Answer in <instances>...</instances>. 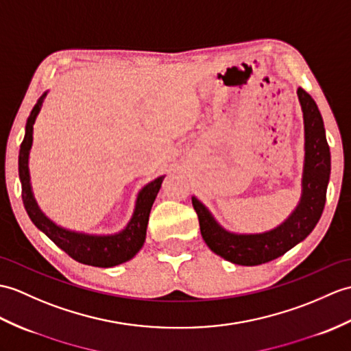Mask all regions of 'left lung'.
Here are the masks:
<instances>
[{
    "mask_svg": "<svg viewBox=\"0 0 351 351\" xmlns=\"http://www.w3.org/2000/svg\"><path fill=\"white\" fill-rule=\"evenodd\" d=\"M298 99L305 136L302 191L298 206L280 226L263 233H233L226 230L195 195L191 197L203 241L217 256L234 265L256 266L286 254L314 230L322 217L330 176V151L322 113L313 97L298 88Z\"/></svg>",
    "mask_w": 351,
    "mask_h": 351,
    "instance_id": "left-lung-1",
    "label": "left lung"
}]
</instances>
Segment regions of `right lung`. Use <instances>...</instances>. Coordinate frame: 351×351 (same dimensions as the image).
Returning <instances> with one entry per match:
<instances>
[{
  "instance_id": "1",
  "label": "right lung",
  "mask_w": 351,
  "mask_h": 351,
  "mask_svg": "<svg viewBox=\"0 0 351 351\" xmlns=\"http://www.w3.org/2000/svg\"><path fill=\"white\" fill-rule=\"evenodd\" d=\"M47 91L40 97L38 101L32 108L25 125V137L21 143L19 149V179L22 184V200L27 214L34 223L38 230H42L49 239L55 242L62 251L75 258L76 262L97 266V267H112L132 260L141 248L143 247L146 239V227L149 221V213L156 200L157 194L161 189V182L165 176L154 179L146 184L138 191L134 203L133 215L130 218L128 224L118 233L113 234H89L84 232H76L65 229L51 218H47L45 213L40 209L38 203L34 197L31 186L29 176V151L32 146V132H34V122L38 117Z\"/></svg>"
}]
</instances>
